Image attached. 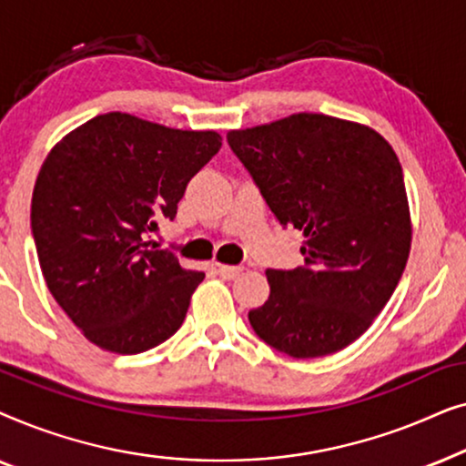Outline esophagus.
Instances as JSON below:
<instances>
[{
  "instance_id": "esophagus-1",
  "label": "esophagus",
  "mask_w": 466,
  "mask_h": 466,
  "mask_svg": "<svg viewBox=\"0 0 466 466\" xmlns=\"http://www.w3.org/2000/svg\"><path fill=\"white\" fill-rule=\"evenodd\" d=\"M244 271V267H238V265H218V273L225 279H233L238 278L239 273Z\"/></svg>"
}]
</instances>
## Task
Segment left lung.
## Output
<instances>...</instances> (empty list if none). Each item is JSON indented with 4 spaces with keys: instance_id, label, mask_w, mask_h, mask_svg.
<instances>
[{
    "instance_id": "obj_1",
    "label": "left lung",
    "mask_w": 466,
    "mask_h": 466,
    "mask_svg": "<svg viewBox=\"0 0 466 466\" xmlns=\"http://www.w3.org/2000/svg\"><path fill=\"white\" fill-rule=\"evenodd\" d=\"M227 142L284 228L303 231V267L267 269L269 299L248 314L267 346L318 359L359 339L392 297L411 246L403 169L369 127L292 114Z\"/></svg>"
}]
</instances>
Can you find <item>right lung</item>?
Returning a JSON list of instances; mask_svg holds the SVG:
<instances>
[{"mask_svg": "<svg viewBox=\"0 0 466 466\" xmlns=\"http://www.w3.org/2000/svg\"><path fill=\"white\" fill-rule=\"evenodd\" d=\"M220 146L216 131L110 112L50 150L31 199V233L48 290L95 346L139 354L182 327L206 273L146 239L158 220L176 218L190 177Z\"/></svg>", "mask_w": 466, "mask_h": 466, "instance_id": "obj_1", "label": "right lung"}]
</instances>
